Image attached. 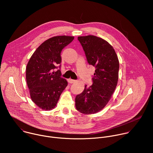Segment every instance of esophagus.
<instances>
[{
	"instance_id": "esophagus-1",
	"label": "esophagus",
	"mask_w": 153,
	"mask_h": 153,
	"mask_svg": "<svg viewBox=\"0 0 153 153\" xmlns=\"http://www.w3.org/2000/svg\"><path fill=\"white\" fill-rule=\"evenodd\" d=\"M68 82L70 83H74L76 82V80H73V79H68Z\"/></svg>"
}]
</instances>
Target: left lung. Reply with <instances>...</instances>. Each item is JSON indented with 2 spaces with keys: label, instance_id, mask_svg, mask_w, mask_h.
I'll use <instances>...</instances> for the list:
<instances>
[{
  "label": "left lung",
  "instance_id": "8db88e82",
  "mask_svg": "<svg viewBox=\"0 0 153 153\" xmlns=\"http://www.w3.org/2000/svg\"><path fill=\"white\" fill-rule=\"evenodd\" d=\"M78 40L87 61L96 67L93 83L85 85L75 99L76 110L84 114L101 111L110 101L118 82L119 62L113 47L105 40L93 35L79 36Z\"/></svg>",
  "mask_w": 153,
  "mask_h": 153
}]
</instances>
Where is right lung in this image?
Listing matches in <instances>:
<instances>
[{
	"label": "right lung",
	"instance_id": "obj_1",
	"mask_svg": "<svg viewBox=\"0 0 153 153\" xmlns=\"http://www.w3.org/2000/svg\"><path fill=\"white\" fill-rule=\"evenodd\" d=\"M74 36L51 37L36 50L26 68V80L32 101L43 110L54 108L68 82L60 77V70L54 71L61 63L60 53Z\"/></svg>",
	"mask_w": 153,
	"mask_h": 153
}]
</instances>
